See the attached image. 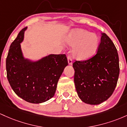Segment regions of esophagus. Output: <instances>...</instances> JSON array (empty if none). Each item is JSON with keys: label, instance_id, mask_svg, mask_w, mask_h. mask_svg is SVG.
Wrapping results in <instances>:
<instances>
[{"label": "esophagus", "instance_id": "esophagus-1", "mask_svg": "<svg viewBox=\"0 0 127 127\" xmlns=\"http://www.w3.org/2000/svg\"><path fill=\"white\" fill-rule=\"evenodd\" d=\"M68 58V64L69 65H71L72 63V58H71V57L70 56H68L67 57Z\"/></svg>", "mask_w": 127, "mask_h": 127}]
</instances>
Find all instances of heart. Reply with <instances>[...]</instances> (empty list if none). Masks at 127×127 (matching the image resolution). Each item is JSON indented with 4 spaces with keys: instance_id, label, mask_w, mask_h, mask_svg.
Masks as SVG:
<instances>
[{
    "instance_id": "b5f03b06",
    "label": "heart",
    "mask_w": 127,
    "mask_h": 127,
    "mask_svg": "<svg viewBox=\"0 0 127 127\" xmlns=\"http://www.w3.org/2000/svg\"><path fill=\"white\" fill-rule=\"evenodd\" d=\"M66 42L71 47H75L72 55L78 60H86L93 56L99 45V38L96 34L86 30H73L66 38Z\"/></svg>"
}]
</instances>
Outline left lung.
Segmentation results:
<instances>
[{"instance_id":"obj_1","label":"left lung","mask_w":127,"mask_h":127,"mask_svg":"<svg viewBox=\"0 0 127 127\" xmlns=\"http://www.w3.org/2000/svg\"><path fill=\"white\" fill-rule=\"evenodd\" d=\"M74 83L83 102L96 105L112 95L119 74V56L110 38L102 33L97 53L86 61H75Z\"/></svg>"}]
</instances>
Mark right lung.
I'll use <instances>...</instances> for the list:
<instances>
[{"instance_id": "add662e5", "label": "right lung", "mask_w": 127, "mask_h": 127, "mask_svg": "<svg viewBox=\"0 0 127 127\" xmlns=\"http://www.w3.org/2000/svg\"><path fill=\"white\" fill-rule=\"evenodd\" d=\"M26 29L21 30L10 45L6 60L7 78L19 97L31 103H41L54 96L68 61L65 54L50 55L36 62L25 59L20 43Z\"/></svg>"}]
</instances>
